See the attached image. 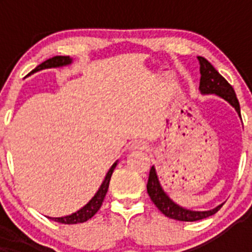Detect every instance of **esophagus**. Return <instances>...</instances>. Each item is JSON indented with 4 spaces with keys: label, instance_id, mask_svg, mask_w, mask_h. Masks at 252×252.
I'll use <instances>...</instances> for the list:
<instances>
[{
    "label": "esophagus",
    "instance_id": "obj_1",
    "mask_svg": "<svg viewBox=\"0 0 252 252\" xmlns=\"http://www.w3.org/2000/svg\"><path fill=\"white\" fill-rule=\"evenodd\" d=\"M131 148L132 149H144L145 148V144H144V142L142 141H133L132 142V145H131Z\"/></svg>",
    "mask_w": 252,
    "mask_h": 252
}]
</instances>
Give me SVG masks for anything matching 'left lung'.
<instances>
[{
    "label": "left lung",
    "mask_w": 252,
    "mask_h": 252,
    "mask_svg": "<svg viewBox=\"0 0 252 252\" xmlns=\"http://www.w3.org/2000/svg\"><path fill=\"white\" fill-rule=\"evenodd\" d=\"M198 60H199V64H201V82H199V90H201V92L204 93V94L215 93V94L222 97V98L226 99L228 103L235 107V110L237 111V113L241 117L239 99L236 97V93L233 91L232 86L216 70L215 66L209 63L208 60L204 59L203 57H198ZM146 189H148L151 201L159 208L160 212L164 213L166 217L178 220V221H199V220H203V218L215 215L218 209L222 207L221 204V206L216 207L215 209L206 211V212H194V211L182 208V207H179L171 201L170 198L165 194V192L162 190L154 166H151L150 171H149Z\"/></svg>",
    "instance_id": "obj_1"
}]
</instances>
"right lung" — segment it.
I'll list each match as a JSON object with an SVG mask.
<instances>
[{"mask_svg":"<svg viewBox=\"0 0 252 252\" xmlns=\"http://www.w3.org/2000/svg\"><path fill=\"white\" fill-rule=\"evenodd\" d=\"M72 63V59L69 57H63V55H58V57H53L50 59L45 60L43 63L37 65L36 68L32 70V72H37V70H41V69L46 68H55V66H62L66 65V64ZM116 166V162L111 166V169L108 170V173L106 174L103 183L99 187L98 192L95 193L94 197L91 199L83 208H81L79 211H77L75 213L70 216H65V217H59V218H50L53 221L59 222V223H65V224H74V223H82V222L88 221L90 218H92L95 213L98 212V209L101 208L102 203H103V199L106 197V193L108 190V186H110V179L111 175L113 173V169Z\"/></svg>","mask_w":252,"mask_h":252,"instance_id":"right-lung-1","label":"right lung"}]
</instances>
